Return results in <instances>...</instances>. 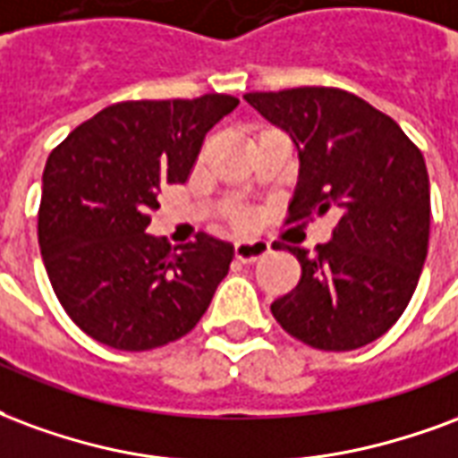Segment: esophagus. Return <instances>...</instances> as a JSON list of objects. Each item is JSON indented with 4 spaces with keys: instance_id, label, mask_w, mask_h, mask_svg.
I'll return each instance as SVG.
<instances>
[{
    "instance_id": "1",
    "label": "esophagus",
    "mask_w": 458,
    "mask_h": 458,
    "mask_svg": "<svg viewBox=\"0 0 458 458\" xmlns=\"http://www.w3.org/2000/svg\"><path fill=\"white\" fill-rule=\"evenodd\" d=\"M270 246L266 242H239L233 246V259L242 263H256L263 256H268Z\"/></svg>"
}]
</instances>
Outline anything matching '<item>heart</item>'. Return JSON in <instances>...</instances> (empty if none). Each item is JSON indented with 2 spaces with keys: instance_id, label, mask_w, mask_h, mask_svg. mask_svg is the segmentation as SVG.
Wrapping results in <instances>:
<instances>
[{
  "instance_id": "1",
  "label": "heart",
  "mask_w": 458,
  "mask_h": 458,
  "mask_svg": "<svg viewBox=\"0 0 458 458\" xmlns=\"http://www.w3.org/2000/svg\"><path fill=\"white\" fill-rule=\"evenodd\" d=\"M232 226H233V229H242V232H243V229H251L253 215H251V212H243V209H242V212H233Z\"/></svg>"
}]
</instances>
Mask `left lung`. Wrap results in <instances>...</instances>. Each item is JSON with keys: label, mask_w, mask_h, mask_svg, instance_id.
Segmentation results:
<instances>
[{"label": "left lung", "mask_w": 458, "mask_h": 458, "mask_svg": "<svg viewBox=\"0 0 458 458\" xmlns=\"http://www.w3.org/2000/svg\"><path fill=\"white\" fill-rule=\"evenodd\" d=\"M243 99L298 146L300 178L285 222L342 212L332 242L317 243L312 256L288 246L302 276L270 305L276 322L322 352L376 342L405 312L427 259L422 153L388 114L346 89L295 88Z\"/></svg>", "instance_id": "8db88e82"}]
</instances>
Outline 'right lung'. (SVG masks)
Instances as JSON below:
<instances>
[{
	"label": "right lung",
	"mask_w": 458,
	"mask_h": 458,
	"mask_svg": "<svg viewBox=\"0 0 458 458\" xmlns=\"http://www.w3.org/2000/svg\"><path fill=\"white\" fill-rule=\"evenodd\" d=\"M232 95L116 102L48 156L38 243L75 325L122 352H151L195 329L229 273L232 243L197 233L173 251L146 233L158 192L185 182Z\"/></svg>",
	"instance_id": "right-lung-1"
}]
</instances>
